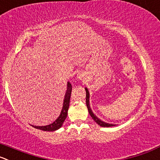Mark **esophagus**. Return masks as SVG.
Masks as SVG:
<instances>
[{"instance_id":"34e87169","label":"esophagus","mask_w":160,"mask_h":160,"mask_svg":"<svg viewBox=\"0 0 160 160\" xmlns=\"http://www.w3.org/2000/svg\"><path fill=\"white\" fill-rule=\"evenodd\" d=\"M77 78L81 79L82 78V75H81V74H77Z\"/></svg>"}]
</instances>
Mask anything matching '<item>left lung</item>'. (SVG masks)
<instances>
[{
	"mask_svg": "<svg viewBox=\"0 0 160 160\" xmlns=\"http://www.w3.org/2000/svg\"><path fill=\"white\" fill-rule=\"evenodd\" d=\"M85 91H86V104H87V107L88 109L89 114H90L91 117L92 118V119H93V120L95 121L98 125H100V126H102V127H111V126H114V125H114V124H109V123H107V122H102V121H101L100 119L98 118L94 114L92 109H91L90 104H89V97H90V95H89V92L87 88H85Z\"/></svg>",
	"mask_w": 160,
	"mask_h": 160,
	"instance_id": "8db88e82",
	"label": "left lung"
}]
</instances>
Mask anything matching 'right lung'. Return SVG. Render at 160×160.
I'll return each instance as SVG.
<instances>
[{"label": "right lung", "instance_id": "obj_1", "mask_svg": "<svg viewBox=\"0 0 160 160\" xmlns=\"http://www.w3.org/2000/svg\"><path fill=\"white\" fill-rule=\"evenodd\" d=\"M71 92L72 84L69 82H68V83H67V90L66 92H65V98H64L63 107H62V112H61L59 117H58L53 123L50 124V125H44V126H35V125H32L33 127L43 131H55L58 130V129H60V128L62 127L64 122H65V120L66 119L67 114H68V107H69Z\"/></svg>", "mask_w": 160, "mask_h": 160}]
</instances>
